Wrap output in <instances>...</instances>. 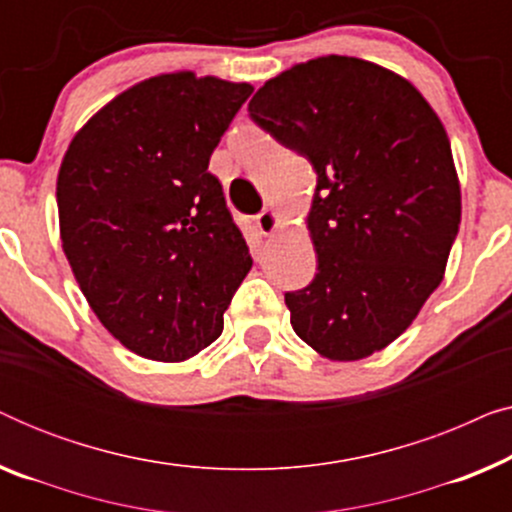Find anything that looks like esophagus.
Segmentation results:
<instances>
[{"instance_id":"34e87169","label":"esophagus","mask_w":512,"mask_h":512,"mask_svg":"<svg viewBox=\"0 0 512 512\" xmlns=\"http://www.w3.org/2000/svg\"><path fill=\"white\" fill-rule=\"evenodd\" d=\"M254 221H256V228L261 230V235L277 233L279 226H282V219H279V214L275 212V209H263V212L258 214Z\"/></svg>"}]
</instances>
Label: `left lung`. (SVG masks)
<instances>
[{"instance_id": "left-lung-1", "label": "left lung", "mask_w": 512, "mask_h": 512, "mask_svg": "<svg viewBox=\"0 0 512 512\" xmlns=\"http://www.w3.org/2000/svg\"><path fill=\"white\" fill-rule=\"evenodd\" d=\"M249 116L317 172L307 228L319 265L284 296L293 331L331 361L380 352L443 282L459 233L443 123L408 79L347 55L265 81Z\"/></svg>"}]
</instances>
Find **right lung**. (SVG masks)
<instances>
[{"label": "right lung", "mask_w": 512, "mask_h": 512, "mask_svg": "<svg viewBox=\"0 0 512 512\" xmlns=\"http://www.w3.org/2000/svg\"><path fill=\"white\" fill-rule=\"evenodd\" d=\"M251 90L153 76L104 104L62 158V249L102 326L144 359L186 361L212 345L254 263L207 170Z\"/></svg>", "instance_id": "add662e5"}]
</instances>
